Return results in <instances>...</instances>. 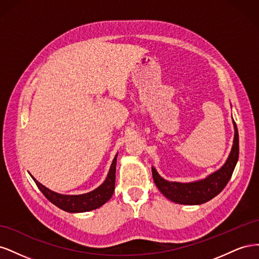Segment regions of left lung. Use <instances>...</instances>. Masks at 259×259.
I'll return each instance as SVG.
<instances>
[{"mask_svg":"<svg viewBox=\"0 0 259 259\" xmlns=\"http://www.w3.org/2000/svg\"><path fill=\"white\" fill-rule=\"evenodd\" d=\"M234 138L230 154L224 165L215 173L208 175L206 178L192 183L168 182L162 178L158 171L152 166V177L158 189L164 197L178 204L198 205L203 204L223 191L226 185L230 180L234 167L239 159V133L237 124L233 121Z\"/></svg>","mask_w":259,"mask_h":259,"instance_id":"obj_1","label":"left lung"}]
</instances>
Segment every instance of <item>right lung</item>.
Listing matches in <instances>:
<instances>
[{
	"label": "right lung",
	"mask_w": 259,
	"mask_h": 259,
	"mask_svg": "<svg viewBox=\"0 0 259 259\" xmlns=\"http://www.w3.org/2000/svg\"><path fill=\"white\" fill-rule=\"evenodd\" d=\"M116 156L115 154L112 164L109 169V173L105 182L101 184L95 190L91 192L84 193V194H77V195H68V194H60L57 192H54L46 188L42 184L37 182L35 178H33L34 183L36 184L38 189L45 195V198L50 202H52L54 205L61 208L62 210L69 211V213H82V211H89L96 209L104 205L107 201L110 200L114 191L115 186V166H116Z\"/></svg>",
	"instance_id": "obj_1"
}]
</instances>
